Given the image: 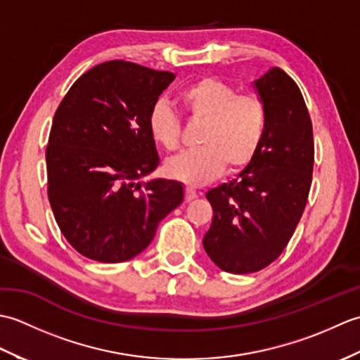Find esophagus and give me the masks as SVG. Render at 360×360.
I'll return each instance as SVG.
<instances>
[{
    "label": "esophagus",
    "mask_w": 360,
    "mask_h": 360,
    "mask_svg": "<svg viewBox=\"0 0 360 360\" xmlns=\"http://www.w3.org/2000/svg\"><path fill=\"white\" fill-rule=\"evenodd\" d=\"M198 195H200V193H198L195 188H192V187H187V188H186V201H187V202L196 200Z\"/></svg>",
    "instance_id": "1"
}]
</instances>
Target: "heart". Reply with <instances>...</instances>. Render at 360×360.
Here are the masks:
<instances>
[{
	"label": "heart",
	"instance_id": "b5f03b06",
	"mask_svg": "<svg viewBox=\"0 0 360 360\" xmlns=\"http://www.w3.org/2000/svg\"><path fill=\"white\" fill-rule=\"evenodd\" d=\"M188 117L202 120L201 147L167 159L165 173L190 187L201 186L229 170L248 167L264 141L267 112L257 96L238 94L233 86L213 77L198 80L178 96ZM148 129L160 147L173 150L179 139V120L165 102L153 105Z\"/></svg>",
	"mask_w": 360,
	"mask_h": 360
}]
</instances>
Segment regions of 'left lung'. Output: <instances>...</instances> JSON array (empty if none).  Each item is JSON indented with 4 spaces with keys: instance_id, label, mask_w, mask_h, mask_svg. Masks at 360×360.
I'll list each match as a JSON object with an SVG mask.
<instances>
[{
    "instance_id": "8db88e82",
    "label": "left lung",
    "mask_w": 360,
    "mask_h": 360,
    "mask_svg": "<svg viewBox=\"0 0 360 360\" xmlns=\"http://www.w3.org/2000/svg\"><path fill=\"white\" fill-rule=\"evenodd\" d=\"M267 128L254 160L231 182L210 188L213 219L202 246L221 271L250 274L285 250L308 201L314 139L297 83L272 68L254 80Z\"/></svg>"
}]
</instances>
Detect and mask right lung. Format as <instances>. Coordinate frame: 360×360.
Returning <instances> with one entry per match:
<instances>
[{"label":"right lung","instance_id":"obj_1","mask_svg":"<svg viewBox=\"0 0 360 360\" xmlns=\"http://www.w3.org/2000/svg\"><path fill=\"white\" fill-rule=\"evenodd\" d=\"M173 80V72L114 60L75 80L56 111L48 196L60 231L83 257L134 258L184 200L178 181H139L159 165L148 114Z\"/></svg>","mask_w":360,"mask_h":360}]
</instances>
